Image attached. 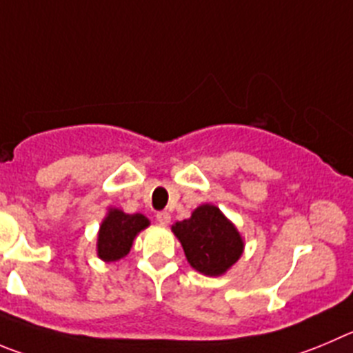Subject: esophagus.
<instances>
[{"instance_id": "34e87169", "label": "esophagus", "mask_w": 353, "mask_h": 353, "mask_svg": "<svg viewBox=\"0 0 353 353\" xmlns=\"http://www.w3.org/2000/svg\"><path fill=\"white\" fill-rule=\"evenodd\" d=\"M157 221L160 223L161 226H167L170 223V214L167 210H161V212L157 214Z\"/></svg>"}]
</instances>
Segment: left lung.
Masks as SVG:
<instances>
[{
  "label": "left lung",
  "mask_w": 353,
  "mask_h": 353,
  "mask_svg": "<svg viewBox=\"0 0 353 353\" xmlns=\"http://www.w3.org/2000/svg\"><path fill=\"white\" fill-rule=\"evenodd\" d=\"M188 263L207 276L225 275L243 254L242 235L212 203H202L192 216L172 225Z\"/></svg>",
  "instance_id": "obj_1"
}]
</instances>
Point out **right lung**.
Returning <instances> with one entry per match:
<instances>
[{
	"label": "right lung",
	"instance_id": "add662e5",
	"mask_svg": "<svg viewBox=\"0 0 353 353\" xmlns=\"http://www.w3.org/2000/svg\"><path fill=\"white\" fill-rule=\"evenodd\" d=\"M150 225L144 214H127L118 207H110L97 232L95 251L99 259L104 263L123 259L130 252L136 236Z\"/></svg>",
	"mask_w": 353,
	"mask_h": 353
}]
</instances>
